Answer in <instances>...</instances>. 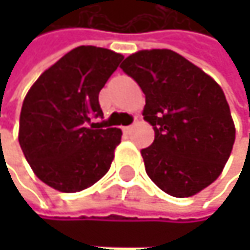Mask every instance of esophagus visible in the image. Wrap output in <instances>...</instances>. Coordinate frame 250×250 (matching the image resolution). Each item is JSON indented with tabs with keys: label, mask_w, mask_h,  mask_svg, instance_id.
Returning a JSON list of instances; mask_svg holds the SVG:
<instances>
[{
	"label": "esophagus",
	"mask_w": 250,
	"mask_h": 250,
	"mask_svg": "<svg viewBox=\"0 0 250 250\" xmlns=\"http://www.w3.org/2000/svg\"><path fill=\"white\" fill-rule=\"evenodd\" d=\"M133 127H135V126H126V127H123V132H124V133H130V132L133 130Z\"/></svg>",
	"instance_id": "obj_1"
}]
</instances>
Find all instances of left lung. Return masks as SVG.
Segmentation results:
<instances>
[{
  "instance_id": "8db88e82",
  "label": "left lung",
  "mask_w": 250,
  "mask_h": 250,
  "mask_svg": "<svg viewBox=\"0 0 250 250\" xmlns=\"http://www.w3.org/2000/svg\"><path fill=\"white\" fill-rule=\"evenodd\" d=\"M146 94L144 120L154 142L141 150L153 183L175 198L193 196L222 174L235 126L220 85L171 49H146L120 65Z\"/></svg>"
}]
</instances>
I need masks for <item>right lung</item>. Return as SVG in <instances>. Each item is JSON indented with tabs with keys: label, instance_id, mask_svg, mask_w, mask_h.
<instances>
[{
	"label": "right lung",
	"instance_id": "obj_1",
	"mask_svg": "<svg viewBox=\"0 0 250 250\" xmlns=\"http://www.w3.org/2000/svg\"><path fill=\"white\" fill-rule=\"evenodd\" d=\"M123 58L104 47L78 46L28 90L18 138L33 172L52 189L81 192L109 171L123 132L87 123L103 115L99 93Z\"/></svg>",
	"mask_w": 250,
	"mask_h": 250
}]
</instances>
